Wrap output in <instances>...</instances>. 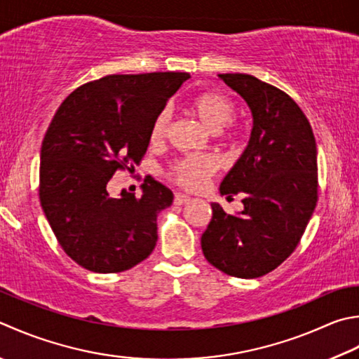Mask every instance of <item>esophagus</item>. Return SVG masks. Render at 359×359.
I'll use <instances>...</instances> for the list:
<instances>
[{"label": "esophagus", "mask_w": 359, "mask_h": 359, "mask_svg": "<svg viewBox=\"0 0 359 359\" xmlns=\"http://www.w3.org/2000/svg\"><path fill=\"white\" fill-rule=\"evenodd\" d=\"M189 201H191V198L187 194H182V193H175L174 194V203L175 205H184V203H188Z\"/></svg>", "instance_id": "obj_1"}]
</instances>
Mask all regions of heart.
<instances>
[{
    "instance_id": "heart-1",
    "label": "heart",
    "mask_w": 359,
    "mask_h": 359,
    "mask_svg": "<svg viewBox=\"0 0 359 359\" xmlns=\"http://www.w3.org/2000/svg\"><path fill=\"white\" fill-rule=\"evenodd\" d=\"M189 110L208 130L217 132L224 126H227L226 130L229 135L233 133V126L229 123L235 116V104L227 96L216 93V91H203V93L196 95L189 101ZM168 129H170V111H168V109H163L158 111L152 121L149 130L151 142H163ZM216 171L217 161L212 156L189 154V156L175 160L168 170V175L175 185L191 189V191H198V189L205 187Z\"/></svg>"
}]
</instances>
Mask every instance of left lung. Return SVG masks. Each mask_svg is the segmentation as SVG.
Masks as SVG:
<instances>
[{"label": "left lung", "instance_id": "obj_1", "mask_svg": "<svg viewBox=\"0 0 359 359\" xmlns=\"http://www.w3.org/2000/svg\"><path fill=\"white\" fill-rule=\"evenodd\" d=\"M219 77L248 102L254 126L219 188L221 194L243 193L244 210L233 216L212 203L202 252L227 276L257 278L278 268L300 243L318 202V147L290 95L250 74Z\"/></svg>", "mask_w": 359, "mask_h": 359}]
</instances>
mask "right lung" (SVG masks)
Instances as JSON below:
<instances>
[{
	"label": "right lung",
	"mask_w": 359,
	"mask_h": 359,
	"mask_svg": "<svg viewBox=\"0 0 359 359\" xmlns=\"http://www.w3.org/2000/svg\"><path fill=\"white\" fill-rule=\"evenodd\" d=\"M188 73L109 74L77 87L55 111L40 151L39 196L63 252L97 273L128 271L157 244V215L172 191L152 177L143 196L109 182L140 165L154 118Z\"/></svg>",
	"instance_id": "add662e5"
}]
</instances>
